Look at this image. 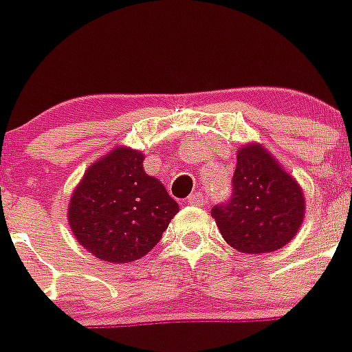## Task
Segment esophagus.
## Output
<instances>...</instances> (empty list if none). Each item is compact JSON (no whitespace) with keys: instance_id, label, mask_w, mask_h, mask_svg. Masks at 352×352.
<instances>
[{"instance_id":"34e87169","label":"esophagus","mask_w":352,"mask_h":352,"mask_svg":"<svg viewBox=\"0 0 352 352\" xmlns=\"http://www.w3.org/2000/svg\"><path fill=\"white\" fill-rule=\"evenodd\" d=\"M187 202H189L190 206H202L204 204V197H202L201 192H194L187 197Z\"/></svg>"}]
</instances>
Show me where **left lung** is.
Returning a JSON list of instances; mask_svg holds the SVG:
<instances>
[{"label":"left lung","mask_w":352,"mask_h":352,"mask_svg":"<svg viewBox=\"0 0 352 352\" xmlns=\"http://www.w3.org/2000/svg\"><path fill=\"white\" fill-rule=\"evenodd\" d=\"M236 158L230 196L212 206L211 216L236 250H278L291 242L303 221V192L262 146H243Z\"/></svg>","instance_id":"obj_1"}]
</instances>
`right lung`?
Here are the masks:
<instances>
[{"label":"right lung","mask_w":352,"mask_h":352,"mask_svg":"<svg viewBox=\"0 0 352 352\" xmlns=\"http://www.w3.org/2000/svg\"><path fill=\"white\" fill-rule=\"evenodd\" d=\"M140 151L117 148L95 163L69 202L76 240L102 261L122 264L146 255L162 239L179 204L146 175Z\"/></svg>","instance_id":"1"}]
</instances>
